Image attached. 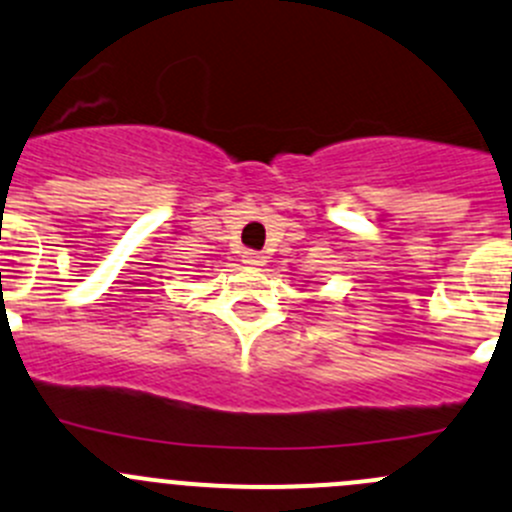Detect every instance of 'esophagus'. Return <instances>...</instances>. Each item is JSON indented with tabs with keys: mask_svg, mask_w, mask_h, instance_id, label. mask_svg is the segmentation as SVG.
<instances>
[{
	"mask_svg": "<svg viewBox=\"0 0 512 512\" xmlns=\"http://www.w3.org/2000/svg\"><path fill=\"white\" fill-rule=\"evenodd\" d=\"M242 262H245L247 267H262L265 265V255H260V252L255 250H247L245 255H242Z\"/></svg>",
	"mask_w": 512,
	"mask_h": 512,
	"instance_id": "obj_1",
	"label": "esophagus"
}]
</instances>
